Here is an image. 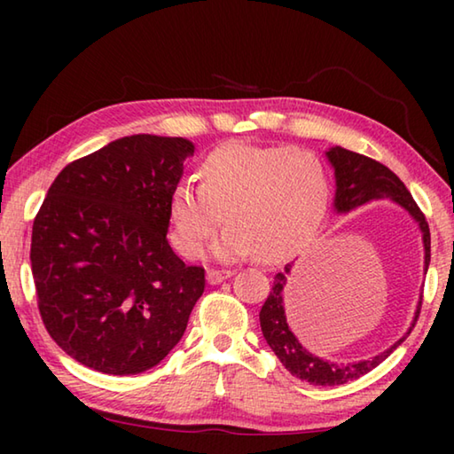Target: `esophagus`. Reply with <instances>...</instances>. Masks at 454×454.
Wrapping results in <instances>:
<instances>
[{
  "label": "esophagus",
  "instance_id": "1",
  "mask_svg": "<svg viewBox=\"0 0 454 454\" xmlns=\"http://www.w3.org/2000/svg\"><path fill=\"white\" fill-rule=\"evenodd\" d=\"M232 270H224V268H210L208 270V282L210 284H220L222 280H226L232 276Z\"/></svg>",
  "mask_w": 454,
  "mask_h": 454
}]
</instances>
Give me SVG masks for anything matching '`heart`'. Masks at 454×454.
<instances>
[{"instance_id":"b5f03b06","label":"heart","mask_w":454,"mask_h":454,"mask_svg":"<svg viewBox=\"0 0 454 454\" xmlns=\"http://www.w3.org/2000/svg\"><path fill=\"white\" fill-rule=\"evenodd\" d=\"M328 168L301 145L228 144L208 153L200 184L182 180L170 196V238L178 254L196 260L218 232L224 260L258 254L278 262L309 242L325 218Z\"/></svg>"}]
</instances>
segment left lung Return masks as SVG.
Returning a JSON list of instances; mask_svg holds the SVG:
<instances>
[{
	"instance_id": "8db88e82",
	"label": "left lung",
	"mask_w": 454,
	"mask_h": 454,
	"mask_svg": "<svg viewBox=\"0 0 454 454\" xmlns=\"http://www.w3.org/2000/svg\"><path fill=\"white\" fill-rule=\"evenodd\" d=\"M330 164L334 166L336 176V196L334 206L336 212H350L364 206L372 200L388 198L396 202L398 206L411 214L417 220V224L422 232V244H425V270H428L430 264V230L425 214L414 202L411 192L406 190L404 184L395 172H390L387 166L376 162V160L363 156V153L344 150L340 145L330 148L326 152ZM290 272V266L284 268V272H278L274 276V284L268 294L266 302L260 310V326H262V334L266 338L268 347L274 350V355L280 358V363L290 374H294L296 379L306 380L317 387H338V384L356 380L366 372H371L372 368L379 366L384 358L390 356L398 344L404 340V336L398 340L395 347L380 352L379 356L371 360H358V363H347V364H334L328 360H322L318 356H312L301 342L296 340V336L290 333L286 317H284V304H282V290L286 284V274ZM422 304V298H420ZM420 304L417 309V322L420 314ZM414 326V325H412ZM406 334H411V330Z\"/></svg>"
}]
</instances>
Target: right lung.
I'll list each match as a JSON object with an SVG mask.
<instances>
[{"label": "right lung", "instance_id": "obj_1", "mask_svg": "<svg viewBox=\"0 0 454 454\" xmlns=\"http://www.w3.org/2000/svg\"><path fill=\"white\" fill-rule=\"evenodd\" d=\"M194 144L137 134L74 160L48 190L32 230L43 326L83 366L128 376L180 342L202 296V266L168 242L170 196Z\"/></svg>", "mask_w": 454, "mask_h": 454}]
</instances>
